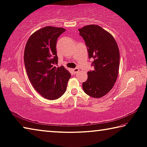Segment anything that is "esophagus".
Instances as JSON below:
<instances>
[{"instance_id": "esophagus-1", "label": "esophagus", "mask_w": 147, "mask_h": 147, "mask_svg": "<svg viewBox=\"0 0 147 147\" xmlns=\"http://www.w3.org/2000/svg\"><path fill=\"white\" fill-rule=\"evenodd\" d=\"M80 71V69L78 68H75V69H73V72L74 73H78V72Z\"/></svg>"}]
</instances>
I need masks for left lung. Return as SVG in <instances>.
Masks as SVG:
<instances>
[{"instance_id": "1", "label": "left lung", "mask_w": 147, "mask_h": 147, "mask_svg": "<svg viewBox=\"0 0 147 147\" xmlns=\"http://www.w3.org/2000/svg\"><path fill=\"white\" fill-rule=\"evenodd\" d=\"M93 57V71L82 83L84 92L90 97L101 98L110 92L119 73L120 52L115 38L97 25H88L78 29Z\"/></svg>"}]
</instances>
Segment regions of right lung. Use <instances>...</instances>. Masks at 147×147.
I'll list each match as a JSON object with an SVG mask.
<instances>
[{
    "mask_svg": "<svg viewBox=\"0 0 147 147\" xmlns=\"http://www.w3.org/2000/svg\"><path fill=\"white\" fill-rule=\"evenodd\" d=\"M62 27L47 26L37 30L28 39L24 51V63L30 82L44 98L55 100L66 90L71 74L63 66L57 67L56 43Z\"/></svg>",
    "mask_w": 147,
    "mask_h": 147,
    "instance_id": "add662e5",
    "label": "right lung"
}]
</instances>
